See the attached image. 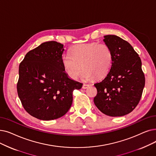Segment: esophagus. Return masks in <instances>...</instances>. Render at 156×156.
Here are the masks:
<instances>
[{
    "instance_id": "1",
    "label": "esophagus",
    "mask_w": 156,
    "mask_h": 156,
    "mask_svg": "<svg viewBox=\"0 0 156 156\" xmlns=\"http://www.w3.org/2000/svg\"><path fill=\"white\" fill-rule=\"evenodd\" d=\"M89 87V84H86V83H83V86H82V88L83 89H87L88 87Z\"/></svg>"
}]
</instances>
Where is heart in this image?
Segmentation results:
<instances>
[{
	"label": "heart",
	"mask_w": 156,
	"mask_h": 156,
	"mask_svg": "<svg viewBox=\"0 0 156 156\" xmlns=\"http://www.w3.org/2000/svg\"><path fill=\"white\" fill-rule=\"evenodd\" d=\"M71 53H65L62 56V62L67 75L76 79L82 70L85 80H91L96 76H106L110 71L113 53L110 47L105 43L92 42L74 45Z\"/></svg>",
	"instance_id": "obj_1"
}]
</instances>
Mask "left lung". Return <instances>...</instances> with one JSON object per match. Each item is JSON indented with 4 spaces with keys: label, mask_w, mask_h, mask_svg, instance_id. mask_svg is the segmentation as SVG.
<instances>
[{
    "label": "left lung",
    "mask_w": 156,
    "mask_h": 156,
    "mask_svg": "<svg viewBox=\"0 0 156 156\" xmlns=\"http://www.w3.org/2000/svg\"><path fill=\"white\" fill-rule=\"evenodd\" d=\"M104 37L112 49L113 61L106 77L94 84L98 94L94 102L106 115L124 116L136 107L143 93L145 78L141 60L126 41L115 35Z\"/></svg>",
    "instance_id": "8db88e82"
}]
</instances>
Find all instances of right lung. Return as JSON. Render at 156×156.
I'll return each mask as SVG.
<instances>
[{
  "mask_svg": "<svg viewBox=\"0 0 156 156\" xmlns=\"http://www.w3.org/2000/svg\"><path fill=\"white\" fill-rule=\"evenodd\" d=\"M64 45L47 41L26 54L19 66L18 97L24 109L40 120L62 117L73 103V92L83 84L69 78L62 62Z\"/></svg>",
  "mask_w": 156,
  "mask_h": 156,
  "instance_id": "add662e5",
  "label": "right lung"
}]
</instances>
